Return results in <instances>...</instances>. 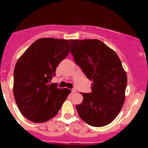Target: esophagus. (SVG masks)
Segmentation results:
<instances>
[{"label": "esophagus", "mask_w": 148, "mask_h": 148, "mask_svg": "<svg viewBox=\"0 0 148 148\" xmlns=\"http://www.w3.org/2000/svg\"><path fill=\"white\" fill-rule=\"evenodd\" d=\"M71 92H72V93H75V92H77V89H76V88H73V89H71Z\"/></svg>", "instance_id": "34e87169"}]
</instances>
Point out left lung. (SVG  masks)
<instances>
[{
	"label": "left lung",
	"instance_id": "left-lung-1",
	"mask_svg": "<svg viewBox=\"0 0 148 148\" xmlns=\"http://www.w3.org/2000/svg\"><path fill=\"white\" fill-rule=\"evenodd\" d=\"M74 62L93 82L92 93H82L76 105L80 118L88 125L103 127L120 113L125 99L127 77L114 51L97 39H71Z\"/></svg>",
	"mask_w": 148,
	"mask_h": 148
}]
</instances>
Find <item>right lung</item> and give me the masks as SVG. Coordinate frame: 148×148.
<instances>
[{
    "instance_id": "1",
    "label": "right lung",
    "mask_w": 148,
    "mask_h": 148,
    "mask_svg": "<svg viewBox=\"0 0 148 148\" xmlns=\"http://www.w3.org/2000/svg\"><path fill=\"white\" fill-rule=\"evenodd\" d=\"M70 52L69 40L41 38L34 41L16 62L13 95L23 116L35 123L53 118L70 89L49 84L59 64Z\"/></svg>"
}]
</instances>
